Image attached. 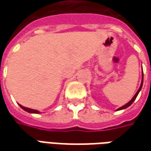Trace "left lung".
Masks as SVG:
<instances>
[{
	"mask_svg": "<svg viewBox=\"0 0 151 151\" xmlns=\"http://www.w3.org/2000/svg\"><path fill=\"white\" fill-rule=\"evenodd\" d=\"M143 81H144V74H143V70H142V81H141V84H140V86H139V90L137 91V92H136V93H135V95H134V96H133V98L131 99L130 101H129L128 103H126L125 105H124L123 107H119V108H118V109H117L118 111H119V110H122V109H125V108H127V107H129V106H130L131 104H132V103L134 102V100L136 99V97H137V96H138V94H139V92L140 91V90H141V88H142Z\"/></svg>",
	"mask_w": 151,
	"mask_h": 151,
	"instance_id": "obj_1",
	"label": "left lung"
}]
</instances>
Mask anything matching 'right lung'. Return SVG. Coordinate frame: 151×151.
Returning a JSON list of instances; mask_svg holds the SVG:
<instances>
[{
	"label": "right lung",
	"mask_w": 151,
	"mask_h": 151,
	"mask_svg": "<svg viewBox=\"0 0 151 151\" xmlns=\"http://www.w3.org/2000/svg\"><path fill=\"white\" fill-rule=\"evenodd\" d=\"M23 110H25L26 112H27V113H39L40 112H38V110H34V109H31V108H27V107H23V106H22V105H19Z\"/></svg>",
	"instance_id": "1"
}]
</instances>
